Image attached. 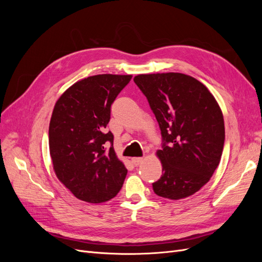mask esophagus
I'll use <instances>...</instances> for the list:
<instances>
[{"instance_id":"1","label":"esophagus","mask_w":262,"mask_h":262,"mask_svg":"<svg viewBox=\"0 0 262 262\" xmlns=\"http://www.w3.org/2000/svg\"><path fill=\"white\" fill-rule=\"evenodd\" d=\"M132 162L136 166H139L140 164H142V162H143V157H133Z\"/></svg>"}]
</instances>
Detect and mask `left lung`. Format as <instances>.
<instances>
[{
  "label": "left lung",
  "mask_w": 262,
  "mask_h": 262,
  "mask_svg": "<svg viewBox=\"0 0 262 262\" xmlns=\"http://www.w3.org/2000/svg\"><path fill=\"white\" fill-rule=\"evenodd\" d=\"M133 81L162 133L156 154L163 175L153 184L154 192L170 200L192 195L211 179L223 153L225 128L217 101L201 82L182 73L140 74Z\"/></svg>",
  "instance_id": "left-lung-1"
}]
</instances>
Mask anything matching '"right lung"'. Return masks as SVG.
<instances>
[{
  "instance_id": "right-lung-1",
  "label": "right lung",
  "mask_w": 262,
  "mask_h": 262,
  "mask_svg": "<svg viewBox=\"0 0 262 262\" xmlns=\"http://www.w3.org/2000/svg\"><path fill=\"white\" fill-rule=\"evenodd\" d=\"M132 75L99 74L73 84L55 102L49 149L58 179L77 199L101 203L120 191L126 168L106 132L113 102Z\"/></svg>"
}]
</instances>
